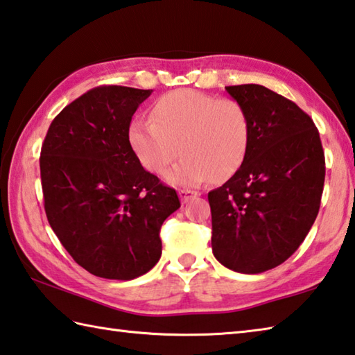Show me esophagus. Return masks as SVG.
I'll use <instances>...</instances> for the list:
<instances>
[{
    "label": "esophagus",
    "mask_w": 355,
    "mask_h": 355,
    "mask_svg": "<svg viewBox=\"0 0 355 355\" xmlns=\"http://www.w3.org/2000/svg\"><path fill=\"white\" fill-rule=\"evenodd\" d=\"M200 194L197 191H191V189H180L178 191V197H180V200H182L183 203H188L191 198H194V197H198Z\"/></svg>",
    "instance_id": "obj_1"
}]
</instances>
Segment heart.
Wrapping results in <instances>:
<instances>
[{
    "instance_id": "heart-1",
    "label": "heart",
    "mask_w": 355,
    "mask_h": 355,
    "mask_svg": "<svg viewBox=\"0 0 355 355\" xmlns=\"http://www.w3.org/2000/svg\"><path fill=\"white\" fill-rule=\"evenodd\" d=\"M250 135V116L242 104L196 89L159 96L152 119L137 118L128 125L135 155L153 173L163 172L180 147L183 157L164 180L183 188L233 175L247 155Z\"/></svg>"
}]
</instances>
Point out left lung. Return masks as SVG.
<instances>
[{
	"mask_svg": "<svg viewBox=\"0 0 355 355\" xmlns=\"http://www.w3.org/2000/svg\"><path fill=\"white\" fill-rule=\"evenodd\" d=\"M251 124L247 155L208 194L212 253L230 270L257 275L288 259L317 218L324 152L311 116L256 83L227 87Z\"/></svg>",
	"mask_w": 355,
	"mask_h": 355,
	"instance_id": "1",
	"label": "left lung"
}]
</instances>
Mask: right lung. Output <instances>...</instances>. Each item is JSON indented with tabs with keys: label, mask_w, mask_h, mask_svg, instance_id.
I'll return each mask as SVG.
<instances>
[{
	"label": "right lung",
	"mask_w": 355,
	"mask_h": 355,
	"mask_svg": "<svg viewBox=\"0 0 355 355\" xmlns=\"http://www.w3.org/2000/svg\"><path fill=\"white\" fill-rule=\"evenodd\" d=\"M152 89L98 87L51 122L40 175L51 228L94 276L130 281L161 257V225L180 208L175 189L147 172L128 125Z\"/></svg>",
	"instance_id": "right-lung-1"
}]
</instances>
